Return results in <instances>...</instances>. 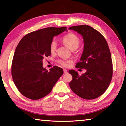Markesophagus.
I'll return each instance as SVG.
<instances>
[{"label": "esophagus", "instance_id": "34e87169", "mask_svg": "<svg viewBox=\"0 0 126 126\" xmlns=\"http://www.w3.org/2000/svg\"><path fill=\"white\" fill-rule=\"evenodd\" d=\"M63 72H64V73H65V74H66V73H67V70H66V68H63Z\"/></svg>", "mask_w": 126, "mask_h": 126}]
</instances>
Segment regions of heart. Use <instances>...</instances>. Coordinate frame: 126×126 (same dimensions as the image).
I'll use <instances>...</instances> for the list:
<instances>
[{
	"mask_svg": "<svg viewBox=\"0 0 126 126\" xmlns=\"http://www.w3.org/2000/svg\"><path fill=\"white\" fill-rule=\"evenodd\" d=\"M63 43L69 48L71 50H74L75 51L76 49L79 47L80 41L79 38L77 35L72 33H69L63 36L62 39ZM57 48V43L55 40H53L50 44V50L51 53H54L56 51ZM57 62L59 65L63 66V67H67L70 66L72 63V60H65V59H60L58 60Z\"/></svg>",
	"mask_w": 126,
	"mask_h": 126,
	"instance_id": "obj_1",
	"label": "heart"
}]
</instances>
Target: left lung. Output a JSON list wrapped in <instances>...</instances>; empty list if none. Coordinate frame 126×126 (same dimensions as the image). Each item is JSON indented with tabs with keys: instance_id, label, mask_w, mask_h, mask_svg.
Wrapping results in <instances>:
<instances>
[{
	"instance_id": "1",
	"label": "left lung",
	"mask_w": 126,
	"mask_h": 126,
	"mask_svg": "<svg viewBox=\"0 0 126 126\" xmlns=\"http://www.w3.org/2000/svg\"><path fill=\"white\" fill-rule=\"evenodd\" d=\"M69 29L82 35L83 52L76 67L87 70L82 76L75 70H70L68 72L72 76L70 87L83 99L98 98L108 89L113 74L112 61L107 42L100 32L89 26H75Z\"/></svg>"
}]
</instances>
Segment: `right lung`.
Returning <instances> with one entry per match:
<instances>
[{
    "mask_svg": "<svg viewBox=\"0 0 126 126\" xmlns=\"http://www.w3.org/2000/svg\"><path fill=\"white\" fill-rule=\"evenodd\" d=\"M66 27H47L25 35L15 49L11 65L13 81L23 96L32 100L46 96L63 75L62 68L54 66L50 71L43 67V59L50 55L53 37Z\"/></svg>",
    "mask_w": 126,
    "mask_h": 126,
    "instance_id": "1",
    "label": "right lung"
}]
</instances>
